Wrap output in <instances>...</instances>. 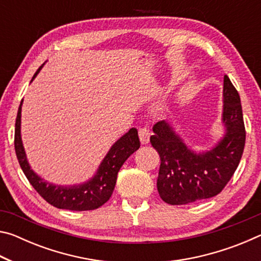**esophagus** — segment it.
<instances>
[{
    "label": "esophagus",
    "instance_id": "34e87169",
    "mask_svg": "<svg viewBox=\"0 0 261 261\" xmlns=\"http://www.w3.org/2000/svg\"><path fill=\"white\" fill-rule=\"evenodd\" d=\"M138 135H139V139L140 143L143 145H146L149 141V131L146 129V127H140L138 130Z\"/></svg>",
    "mask_w": 261,
    "mask_h": 261
}]
</instances>
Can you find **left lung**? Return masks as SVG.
I'll return each instance as SVG.
<instances>
[{
    "mask_svg": "<svg viewBox=\"0 0 261 261\" xmlns=\"http://www.w3.org/2000/svg\"><path fill=\"white\" fill-rule=\"evenodd\" d=\"M223 139L210 152L189 149L167 122L153 126L152 146L160 155L158 191L169 205H185L219 194L232 177L245 145L241 98L229 77L223 81Z\"/></svg>",
    "mask_w": 261,
    "mask_h": 261,
    "instance_id": "obj_1",
    "label": "left lung"
}]
</instances>
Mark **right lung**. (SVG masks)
Returning a JSON list of instances; mask_svg holds the SVG:
<instances>
[{"label": "right lung", "mask_w": 261, "mask_h": 261, "mask_svg": "<svg viewBox=\"0 0 261 261\" xmlns=\"http://www.w3.org/2000/svg\"><path fill=\"white\" fill-rule=\"evenodd\" d=\"M40 69L41 67L34 73L32 81L40 71ZM20 113L21 102L17 113L15 125V151L21 170L24 171L26 178L35 189V191L40 194L48 204L61 210L92 211L99 208L105 202H107L112 197L115 184H116L117 174L123 163L140 147L137 129L132 127L113 145L100 165L98 173L91 180L82 185L61 187V185H53L42 180L30 168L20 138Z\"/></svg>", "instance_id": "obj_1"}]
</instances>
